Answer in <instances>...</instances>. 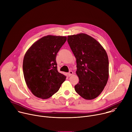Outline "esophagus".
<instances>
[{"mask_svg": "<svg viewBox=\"0 0 132 132\" xmlns=\"http://www.w3.org/2000/svg\"><path fill=\"white\" fill-rule=\"evenodd\" d=\"M73 72L72 71H70L68 73V75H69V76H71V75H73Z\"/></svg>", "mask_w": 132, "mask_h": 132, "instance_id": "obj_1", "label": "esophagus"}]
</instances>
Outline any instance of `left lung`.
I'll use <instances>...</instances> for the list:
<instances>
[{"instance_id": "8db88e82", "label": "left lung", "mask_w": 132, "mask_h": 132, "mask_svg": "<svg viewBox=\"0 0 132 132\" xmlns=\"http://www.w3.org/2000/svg\"><path fill=\"white\" fill-rule=\"evenodd\" d=\"M68 42L76 59L79 82L75 90L85 99H94L101 93L108 80L107 52L97 40L86 34L69 35Z\"/></svg>"}]
</instances>
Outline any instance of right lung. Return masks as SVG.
<instances>
[{"label": "right lung", "instance_id": "add662e5", "mask_svg": "<svg viewBox=\"0 0 132 132\" xmlns=\"http://www.w3.org/2000/svg\"><path fill=\"white\" fill-rule=\"evenodd\" d=\"M66 36L47 35L35 42L23 61L25 83L36 97L46 99L58 91L66 76L57 70L56 58Z\"/></svg>", "mask_w": 132, "mask_h": 132}]
</instances>
